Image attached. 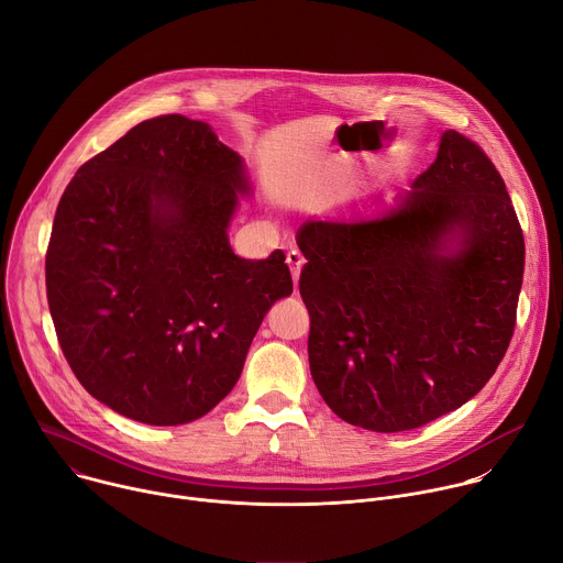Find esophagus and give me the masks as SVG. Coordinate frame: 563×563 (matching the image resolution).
I'll return each instance as SVG.
<instances>
[{"label":"esophagus","instance_id":"1","mask_svg":"<svg viewBox=\"0 0 563 563\" xmlns=\"http://www.w3.org/2000/svg\"><path fill=\"white\" fill-rule=\"evenodd\" d=\"M287 265H289V272H291V278H294V283L298 285V278H300V269H302V265H305V258H302V254H300V252H296V250L287 252Z\"/></svg>","mask_w":563,"mask_h":563}]
</instances>
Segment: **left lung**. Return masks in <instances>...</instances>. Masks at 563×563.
Instances as JSON below:
<instances>
[{"label":"left lung","mask_w":563,"mask_h":563,"mask_svg":"<svg viewBox=\"0 0 563 563\" xmlns=\"http://www.w3.org/2000/svg\"><path fill=\"white\" fill-rule=\"evenodd\" d=\"M309 369L343 421L421 428L470 400L499 367L517 320L523 233L493 159L459 131L374 220H311Z\"/></svg>","instance_id":"left-lung-1"}]
</instances>
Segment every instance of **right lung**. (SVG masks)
Returning a JSON list of instances; mask_svg holds the SVG:
<instances>
[{
    "label": "right lung",
    "instance_id": "obj_1",
    "mask_svg": "<svg viewBox=\"0 0 563 563\" xmlns=\"http://www.w3.org/2000/svg\"><path fill=\"white\" fill-rule=\"evenodd\" d=\"M243 157L207 122L159 115L77 169L55 211L46 296L59 347L113 412L183 426L233 389L269 307L291 294L285 254H233L250 194Z\"/></svg>",
    "mask_w": 563,
    "mask_h": 563
}]
</instances>
